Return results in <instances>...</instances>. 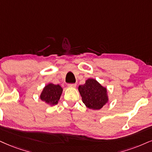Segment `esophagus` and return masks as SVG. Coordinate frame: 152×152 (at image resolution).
<instances>
[{
    "mask_svg": "<svg viewBox=\"0 0 152 152\" xmlns=\"http://www.w3.org/2000/svg\"><path fill=\"white\" fill-rule=\"evenodd\" d=\"M76 84H70V85H68V87H72V88H75L76 87Z\"/></svg>",
    "mask_w": 152,
    "mask_h": 152,
    "instance_id": "esophagus-1",
    "label": "esophagus"
}]
</instances>
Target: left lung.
<instances>
[{
	"instance_id": "8db88e82",
	"label": "left lung",
	"mask_w": 152,
	"mask_h": 152,
	"mask_svg": "<svg viewBox=\"0 0 152 152\" xmlns=\"http://www.w3.org/2000/svg\"><path fill=\"white\" fill-rule=\"evenodd\" d=\"M78 91L82 102L89 109L99 110L108 102L107 88L93 78L86 80L85 85H80Z\"/></svg>"
}]
</instances>
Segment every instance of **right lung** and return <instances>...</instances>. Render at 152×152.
Returning a JSON list of instances; mask_svg holds the SVG:
<instances>
[{
	"mask_svg": "<svg viewBox=\"0 0 152 152\" xmlns=\"http://www.w3.org/2000/svg\"><path fill=\"white\" fill-rule=\"evenodd\" d=\"M63 91V88L59 85L48 83L43 89L40 99L50 106H55L58 103Z\"/></svg>",
	"mask_w": 152,
	"mask_h": 152,
	"instance_id": "1",
	"label": "right lung"
}]
</instances>
